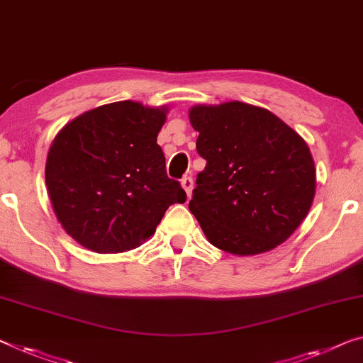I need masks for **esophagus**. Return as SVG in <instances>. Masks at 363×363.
Masks as SVG:
<instances>
[{"label":"esophagus","instance_id":"1","mask_svg":"<svg viewBox=\"0 0 363 363\" xmlns=\"http://www.w3.org/2000/svg\"><path fill=\"white\" fill-rule=\"evenodd\" d=\"M181 184H182L184 191H186V194H187V197H191V194H192V189H194V179H192V177H191V176H186V177H182Z\"/></svg>","mask_w":363,"mask_h":363}]
</instances>
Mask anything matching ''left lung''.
Here are the masks:
<instances>
[{"mask_svg":"<svg viewBox=\"0 0 363 363\" xmlns=\"http://www.w3.org/2000/svg\"><path fill=\"white\" fill-rule=\"evenodd\" d=\"M199 172L189 210L218 250L250 256L284 242L310 212L316 169L294 128L262 107L196 106Z\"/></svg>","mask_w":363,"mask_h":363,"instance_id":"obj_1","label":"left lung"}]
</instances>
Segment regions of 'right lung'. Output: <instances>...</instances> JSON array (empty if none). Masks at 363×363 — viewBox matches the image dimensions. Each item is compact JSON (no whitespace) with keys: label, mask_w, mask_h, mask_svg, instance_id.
<instances>
[{"label":"right lung","mask_w":363,"mask_h":363,"mask_svg":"<svg viewBox=\"0 0 363 363\" xmlns=\"http://www.w3.org/2000/svg\"><path fill=\"white\" fill-rule=\"evenodd\" d=\"M164 121V107L112 102L77 117L53 140L48 196L81 246L101 254L133 250L155 233L169 205L186 202L156 143Z\"/></svg>","instance_id":"1"}]
</instances>
